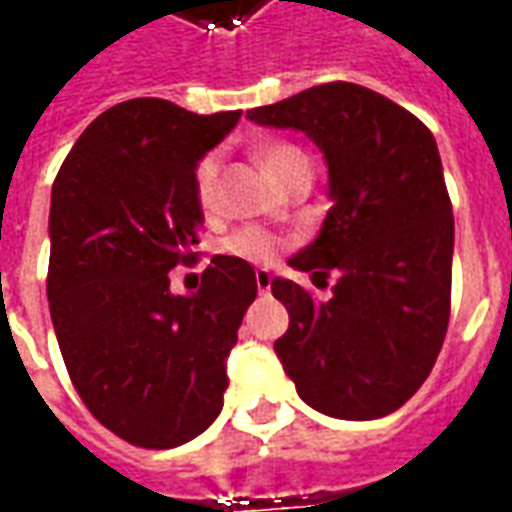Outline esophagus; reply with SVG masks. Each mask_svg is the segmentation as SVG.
<instances>
[{"mask_svg":"<svg viewBox=\"0 0 512 512\" xmlns=\"http://www.w3.org/2000/svg\"><path fill=\"white\" fill-rule=\"evenodd\" d=\"M255 282L260 293H268V290H271V271H268V268H257Z\"/></svg>","mask_w":512,"mask_h":512,"instance_id":"esophagus-1","label":"esophagus"}]
</instances>
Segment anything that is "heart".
Returning <instances> with one entry per match:
<instances>
[{
    "label": "heart",
    "mask_w": 512,
    "mask_h": 512,
    "mask_svg": "<svg viewBox=\"0 0 512 512\" xmlns=\"http://www.w3.org/2000/svg\"><path fill=\"white\" fill-rule=\"evenodd\" d=\"M301 153L296 145H288V142H271V145H260L255 150V158L260 167L266 169L268 175L274 178L279 169L288 167L290 161L301 158ZM216 175H219V164L216 158H202L197 164V172H194V189H197V202L205 213L213 208V194H216ZM224 252L233 257H241V260H252V263H263L268 257H274L277 252V241L271 238L263 230H255V227H246V230H238L227 241H224Z\"/></svg>",
    "instance_id": "obj_1"
}]
</instances>
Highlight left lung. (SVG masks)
<instances>
[{"label": "left lung", "mask_w": 512, "mask_h": 512, "mask_svg": "<svg viewBox=\"0 0 512 512\" xmlns=\"http://www.w3.org/2000/svg\"><path fill=\"white\" fill-rule=\"evenodd\" d=\"M246 117L307 134L329 167L332 208L288 263L323 285L334 271L337 285L315 301L293 279H271L290 315L274 343L279 362L326 417H386L430 376L450 323L455 222L436 139L403 106L351 82Z\"/></svg>", "instance_id": "obj_1"}]
</instances>
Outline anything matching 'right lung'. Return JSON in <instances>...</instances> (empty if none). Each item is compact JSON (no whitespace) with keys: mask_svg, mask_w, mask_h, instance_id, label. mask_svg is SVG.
<instances>
[{"mask_svg":"<svg viewBox=\"0 0 512 512\" xmlns=\"http://www.w3.org/2000/svg\"><path fill=\"white\" fill-rule=\"evenodd\" d=\"M241 109L194 115L134 98L84 128L51 186L49 310L76 392L101 425L147 450L211 428L255 268L213 255L200 288L169 290L202 216L194 172Z\"/></svg>","mask_w":512,"mask_h":512,"instance_id":"right-lung-1","label":"right lung"}]
</instances>
